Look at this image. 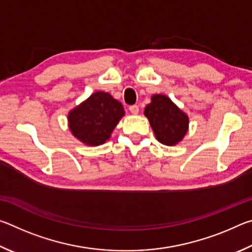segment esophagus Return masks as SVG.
<instances>
[{"label":"esophagus","mask_w":252,"mask_h":252,"mask_svg":"<svg viewBox=\"0 0 252 252\" xmlns=\"http://www.w3.org/2000/svg\"><path fill=\"white\" fill-rule=\"evenodd\" d=\"M129 110H130V112H131L132 114H138V113H139V106L136 105V104L129 106Z\"/></svg>","instance_id":"34e87169"}]
</instances>
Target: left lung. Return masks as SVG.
Wrapping results in <instances>:
<instances>
[{
    "label": "left lung",
    "instance_id": "obj_1",
    "mask_svg": "<svg viewBox=\"0 0 252 252\" xmlns=\"http://www.w3.org/2000/svg\"><path fill=\"white\" fill-rule=\"evenodd\" d=\"M144 116L150 122L158 141L165 146L180 142L189 126L187 114L163 94L152 95L151 103L144 109Z\"/></svg>",
    "mask_w": 252,
    "mask_h": 252
}]
</instances>
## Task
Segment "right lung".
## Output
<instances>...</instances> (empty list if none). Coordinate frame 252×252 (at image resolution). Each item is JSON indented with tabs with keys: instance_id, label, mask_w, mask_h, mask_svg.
<instances>
[{
	"instance_id": "1",
	"label": "right lung",
	"mask_w": 252,
	"mask_h": 252,
	"mask_svg": "<svg viewBox=\"0 0 252 252\" xmlns=\"http://www.w3.org/2000/svg\"><path fill=\"white\" fill-rule=\"evenodd\" d=\"M123 116L121 102L109 93L97 91L71 110L67 121L72 134L81 142L87 146H100L109 140Z\"/></svg>"
}]
</instances>
